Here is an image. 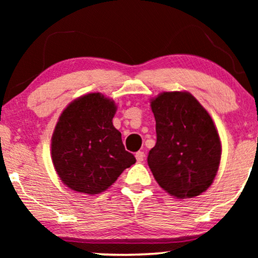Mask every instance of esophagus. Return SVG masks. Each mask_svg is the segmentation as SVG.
<instances>
[{
	"label": "esophagus",
	"mask_w": 258,
	"mask_h": 258,
	"mask_svg": "<svg viewBox=\"0 0 258 258\" xmlns=\"http://www.w3.org/2000/svg\"><path fill=\"white\" fill-rule=\"evenodd\" d=\"M135 157H136V160H137V162H143V160H144V153L143 151H137V153L135 154Z\"/></svg>",
	"instance_id": "34e87169"
}]
</instances>
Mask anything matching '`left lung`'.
I'll use <instances>...</instances> for the list:
<instances>
[{
	"label": "left lung",
	"mask_w": 258,
	"mask_h": 258,
	"mask_svg": "<svg viewBox=\"0 0 258 258\" xmlns=\"http://www.w3.org/2000/svg\"><path fill=\"white\" fill-rule=\"evenodd\" d=\"M156 144L148 165L162 189L191 199L209 188L218 170L221 141L206 109L189 93H163L151 101Z\"/></svg>",
	"instance_id": "obj_1"
}]
</instances>
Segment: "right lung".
<instances>
[{"label": "right lung", "mask_w": 258, "mask_h": 258, "mask_svg": "<svg viewBox=\"0 0 258 258\" xmlns=\"http://www.w3.org/2000/svg\"><path fill=\"white\" fill-rule=\"evenodd\" d=\"M115 102L98 93L84 95L64 109L51 139L52 163L61 181L77 192L108 189L136 162L112 125Z\"/></svg>", "instance_id": "right-lung-1"}]
</instances>
